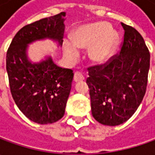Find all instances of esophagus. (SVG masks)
<instances>
[{
	"label": "esophagus",
	"instance_id": "esophagus-1",
	"mask_svg": "<svg viewBox=\"0 0 155 155\" xmlns=\"http://www.w3.org/2000/svg\"><path fill=\"white\" fill-rule=\"evenodd\" d=\"M84 80V76L81 71H76L74 73V81L79 82V81Z\"/></svg>",
	"mask_w": 155,
	"mask_h": 155
}]
</instances>
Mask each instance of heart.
Masks as SVG:
<instances>
[{"label": "heart", "mask_w": 155, "mask_h": 155, "mask_svg": "<svg viewBox=\"0 0 155 155\" xmlns=\"http://www.w3.org/2000/svg\"><path fill=\"white\" fill-rule=\"evenodd\" d=\"M73 42L64 41V51L66 57L75 60L79 57V49L89 48V58L96 64L107 61L116 48L119 35L110 28L106 22H95L83 25L75 29Z\"/></svg>", "instance_id": "obj_1"}]
</instances>
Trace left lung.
Listing matches in <instances>:
<instances>
[{
	"mask_svg": "<svg viewBox=\"0 0 155 155\" xmlns=\"http://www.w3.org/2000/svg\"><path fill=\"white\" fill-rule=\"evenodd\" d=\"M124 29L121 51L104 64L88 68L91 113L101 124L120 125L134 115L146 93L150 53L134 27Z\"/></svg>",
	"mask_w": 155,
	"mask_h": 155,
	"instance_id": "8db88e82",
	"label": "left lung"
}]
</instances>
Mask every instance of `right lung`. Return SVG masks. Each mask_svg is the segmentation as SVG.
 Returning a JSON list of instances; mask_svg holds the SVG:
<instances>
[{"instance_id": "1", "label": "right lung", "mask_w": 155, "mask_h": 155, "mask_svg": "<svg viewBox=\"0 0 155 155\" xmlns=\"http://www.w3.org/2000/svg\"><path fill=\"white\" fill-rule=\"evenodd\" d=\"M65 13L44 18L23 27L15 34L6 57L12 97L21 112L39 124L61 119L73 79V71L61 68L51 57L39 63L27 58V45L51 39L62 45Z\"/></svg>"}]
</instances>
